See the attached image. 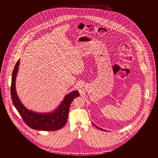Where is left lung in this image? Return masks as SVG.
Listing matches in <instances>:
<instances>
[{"label": "left lung", "mask_w": 158, "mask_h": 158, "mask_svg": "<svg viewBox=\"0 0 158 158\" xmlns=\"http://www.w3.org/2000/svg\"><path fill=\"white\" fill-rule=\"evenodd\" d=\"M94 125H95V124H94ZM95 126H96V127H97V128H98V129H99L103 130V129H101V128H100V127H97V126H96V125H95Z\"/></svg>", "instance_id": "obj_1"}]
</instances>
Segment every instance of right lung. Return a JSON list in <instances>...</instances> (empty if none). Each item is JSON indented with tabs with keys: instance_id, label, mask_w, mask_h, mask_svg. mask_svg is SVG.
I'll list each match as a JSON object with an SVG mask.
<instances>
[{
	"instance_id": "obj_1",
	"label": "right lung",
	"mask_w": 158,
	"mask_h": 158,
	"mask_svg": "<svg viewBox=\"0 0 158 158\" xmlns=\"http://www.w3.org/2000/svg\"><path fill=\"white\" fill-rule=\"evenodd\" d=\"M19 65V60L12 73L10 91L12 102L24 122L32 129L43 131L61 129L67 123L69 106L73 99L79 96V92L73 91L65 96L59 107L53 113L39 114L28 110L19 100L15 90V79Z\"/></svg>"
}]
</instances>
